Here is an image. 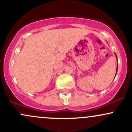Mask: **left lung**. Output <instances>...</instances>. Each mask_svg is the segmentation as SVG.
<instances>
[{
    "label": "left lung",
    "instance_id": "8db88e82",
    "mask_svg": "<svg viewBox=\"0 0 132 132\" xmlns=\"http://www.w3.org/2000/svg\"><path fill=\"white\" fill-rule=\"evenodd\" d=\"M115 55H116V58L117 59V55H116V53H115ZM117 69H118V64H117ZM117 72H116V75H117ZM115 78H116V77H115Z\"/></svg>",
    "mask_w": 132,
    "mask_h": 132
}]
</instances>
